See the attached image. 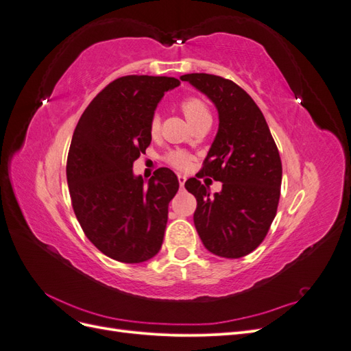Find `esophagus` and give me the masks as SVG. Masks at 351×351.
<instances>
[{"label":"esophagus","instance_id":"34e87169","mask_svg":"<svg viewBox=\"0 0 351 351\" xmlns=\"http://www.w3.org/2000/svg\"><path fill=\"white\" fill-rule=\"evenodd\" d=\"M186 176H183V174H178V183H180V187H183L184 186V183H186Z\"/></svg>","mask_w":351,"mask_h":351}]
</instances>
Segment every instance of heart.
Masks as SVG:
<instances>
[{
  "label": "heart",
  "instance_id": "b5f03b06",
  "mask_svg": "<svg viewBox=\"0 0 351 351\" xmlns=\"http://www.w3.org/2000/svg\"><path fill=\"white\" fill-rule=\"evenodd\" d=\"M182 110L189 123L197 120L199 117L209 115L206 105L197 98H187L182 104ZM159 132V117L154 115L151 120V133L155 136ZM167 161L178 169H186L190 165V156L182 151H173L167 156Z\"/></svg>",
  "mask_w": 351,
  "mask_h": 351
}]
</instances>
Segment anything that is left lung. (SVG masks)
Masks as SVG:
<instances>
[{
	"label": "left lung",
	"instance_id": "8db88e82",
	"mask_svg": "<svg viewBox=\"0 0 351 351\" xmlns=\"http://www.w3.org/2000/svg\"><path fill=\"white\" fill-rule=\"evenodd\" d=\"M180 79L206 95L219 121L200 176L221 182V192L210 195L195 177L184 184L197 200L196 231L217 256H246L263 241L277 215L282 178L277 145L262 111L239 84L206 73Z\"/></svg>",
	"mask_w": 351,
	"mask_h": 351
}]
</instances>
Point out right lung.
I'll use <instances>...</instances> for the list:
<instances>
[{"instance_id":"obj_1","label":"right lung","mask_w":351,"mask_h":351,"mask_svg":"<svg viewBox=\"0 0 351 351\" xmlns=\"http://www.w3.org/2000/svg\"><path fill=\"white\" fill-rule=\"evenodd\" d=\"M180 80L124 76L104 88L82 114L67 158L71 205L86 237L108 258L149 261L162 246L168 204L178 190L169 168L145 184L133 162L151 145V120Z\"/></svg>"}]
</instances>
